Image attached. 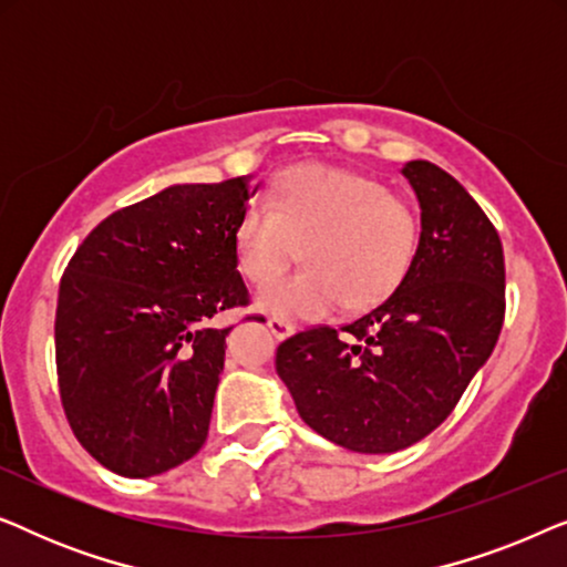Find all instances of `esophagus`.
<instances>
[{"label":"esophagus","mask_w":567,"mask_h":567,"mask_svg":"<svg viewBox=\"0 0 567 567\" xmlns=\"http://www.w3.org/2000/svg\"><path fill=\"white\" fill-rule=\"evenodd\" d=\"M268 328H270V332H274V336H276L278 340H284V338L293 336V330H297V324L286 322V320H278V317H270Z\"/></svg>","instance_id":"34e87169"}]
</instances>
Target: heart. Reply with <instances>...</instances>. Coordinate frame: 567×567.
Here are the masks:
<instances>
[{
    "label": "heart",
    "instance_id": "b5f03b06",
    "mask_svg": "<svg viewBox=\"0 0 567 567\" xmlns=\"http://www.w3.org/2000/svg\"><path fill=\"white\" fill-rule=\"evenodd\" d=\"M308 268L281 282L298 254ZM421 247V216L384 183L330 165L278 175L266 200H250L235 227L237 266L266 286L258 305L276 317L320 320L340 307L369 309L405 281Z\"/></svg>",
    "mask_w": 567,
    "mask_h": 567
}]
</instances>
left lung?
Masks as SVG:
<instances>
[{"instance_id":"1","label":"left lung","mask_w":567,"mask_h":567,"mask_svg":"<svg viewBox=\"0 0 567 567\" xmlns=\"http://www.w3.org/2000/svg\"><path fill=\"white\" fill-rule=\"evenodd\" d=\"M402 175L421 204L405 281L359 320L307 328L276 351L301 421L361 454L400 452L439 429L506 315L503 245L477 200L433 162H408Z\"/></svg>"}]
</instances>
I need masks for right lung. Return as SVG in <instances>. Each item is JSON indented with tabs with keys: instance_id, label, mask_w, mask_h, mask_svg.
<instances>
[{
	"instance_id": "add662e5",
	"label": "right lung",
	"mask_w": 567,
	"mask_h": 567,
	"mask_svg": "<svg viewBox=\"0 0 567 567\" xmlns=\"http://www.w3.org/2000/svg\"><path fill=\"white\" fill-rule=\"evenodd\" d=\"M252 193L250 175L169 185L100 221L61 276V405L115 475H162L204 446L229 332L208 322L250 305L235 227Z\"/></svg>"
}]
</instances>
